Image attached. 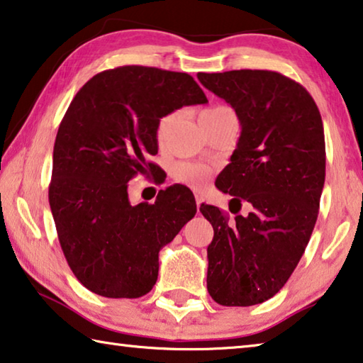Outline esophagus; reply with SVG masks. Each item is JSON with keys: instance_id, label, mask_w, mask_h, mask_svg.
Instances as JSON below:
<instances>
[{"instance_id": "obj_1", "label": "esophagus", "mask_w": 363, "mask_h": 363, "mask_svg": "<svg viewBox=\"0 0 363 363\" xmlns=\"http://www.w3.org/2000/svg\"><path fill=\"white\" fill-rule=\"evenodd\" d=\"M195 202H197L199 208H200V205L203 203V197H202V194H200V192H195Z\"/></svg>"}]
</instances>
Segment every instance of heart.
Returning a JSON list of instances; mask_svg holds the SVG:
<instances>
[{"mask_svg": "<svg viewBox=\"0 0 363 363\" xmlns=\"http://www.w3.org/2000/svg\"><path fill=\"white\" fill-rule=\"evenodd\" d=\"M224 114H234V111L229 106L224 105H216L211 108H206L200 114V119H210V118H218V116H224ZM177 119V113H169L166 116L161 118L158 121L157 125V140L160 143H163L166 135L169 134V130L172 128V124L176 123ZM206 176V168L200 163H191V161H181L174 166V177L181 182H187V184H197L202 182Z\"/></svg>", "mask_w": 363, "mask_h": 363, "instance_id": "1", "label": "heart"}]
</instances>
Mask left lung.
<instances>
[{
	"mask_svg": "<svg viewBox=\"0 0 363 363\" xmlns=\"http://www.w3.org/2000/svg\"><path fill=\"white\" fill-rule=\"evenodd\" d=\"M197 77L234 108L240 137L216 187L233 195L229 218L213 205L206 287L226 307H250L286 284L306 252L325 184V132L318 106L296 80L274 71L240 69ZM242 203L249 216L238 215Z\"/></svg>",
	"mask_w": 363,
	"mask_h": 363,
	"instance_id": "1",
	"label": "left lung"
}]
</instances>
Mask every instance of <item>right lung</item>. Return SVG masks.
Segmentation results:
<instances>
[{
    "label": "right lung",
    "mask_w": 363,
    "mask_h": 363,
    "mask_svg": "<svg viewBox=\"0 0 363 363\" xmlns=\"http://www.w3.org/2000/svg\"><path fill=\"white\" fill-rule=\"evenodd\" d=\"M186 72L121 66L91 77L62 118L48 189L57 239L72 273L89 291L137 298L158 278V254L197 205L184 186L160 191L155 203L132 205L128 182L155 171L158 121L206 103Z\"/></svg>",
    "instance_id": "obj_1"
}]
</instances>
